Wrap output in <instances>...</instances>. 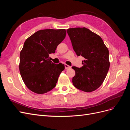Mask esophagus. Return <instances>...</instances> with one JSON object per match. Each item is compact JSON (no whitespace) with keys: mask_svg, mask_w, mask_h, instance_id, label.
Instances as JSON below:
<instances>
[{"mask_svg":"<svg viewBox=\"0 0 130 130\" xmlns=\"http://www.w3.org/2000/svg\"><path fill=\"white\" fill-rule=\"evenodd\" d=\"M64 66H65V69H70V68H71V67L68 66V65H67V64H65Z\"/></svg>","mask_w":130,"mask_h":130,"instance_id":"esophagus-1","label":"esophagus"}]
</instances>
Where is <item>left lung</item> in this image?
Listing matches in <instances>:
<instances>
[{"label":"left lung","mask_w":130,"mask_h":130,"mask_svg":"<svg viewBox=\"0 0 130 130\" xmlns=\"http://www.w3.org/2000/svg\"><path fill=\"white\" fill-rule=\"evenodd\" d=\"M77 56L81 55L84 66L72 67L75 71L73 85L86 92H91L103 83L109 68V52L102 38L86 27L67 30Z\"/></svg>","instance_id":"left-lung-1"}]
</instances>
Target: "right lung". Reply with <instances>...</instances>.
<instances>
[{"instance_id":"obj_1","label":"right lung","mask_w":130,"mask_h":130,"mask_svg":"<svg viewBox=\"0 0 130 130\" xmlns=\"http://www.w3.org/2000/svg\"><path fill=\"white\" fill-rule=\"evenodd\" d=\"M66 36L65 29L41 30L24 42L20 53L19 68L25 85L31 91L44 94L56 86L64 65L55 64L49 58Z\"/></svg>"}]
</instances>
